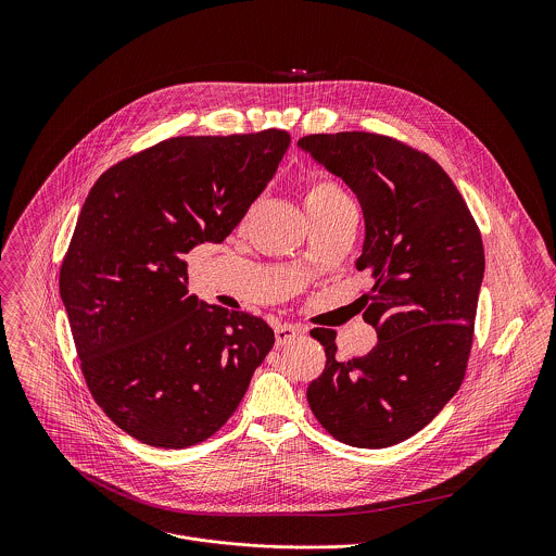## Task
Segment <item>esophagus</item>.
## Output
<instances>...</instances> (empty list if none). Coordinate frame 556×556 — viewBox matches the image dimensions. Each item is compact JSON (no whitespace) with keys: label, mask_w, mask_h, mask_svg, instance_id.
<instances>
[{"label":"esophagus","mask_w":556,"mask_h":556,"mask_svg":"<svg viewBox=\"0 0 556 556\" xmlns=\"http://www.w3.org/2000/svg\"><path fill=\"white\" fill-rule=\"evenodd\" d=\"M274 331H276V344H278V346H282V344L291 342L295 336H300L304 329H302V327H298V325H289V323H285V325H278Z\"/></svg>","instance_id":"esophagus-1"}]
</instances>
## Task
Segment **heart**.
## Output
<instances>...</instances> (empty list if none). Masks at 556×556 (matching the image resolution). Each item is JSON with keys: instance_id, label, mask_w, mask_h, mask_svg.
<instances>
[{"instance_id": "obj_1", "label": "heart", "mask_w": 556, "mask_h": 556, "mask_svg": "<svg viewBox=\"0 0 556 556\" xmlns=\"http://www.w3.org/2000/svg\"><path fill=\"white\" fill-rule=\"evenodd\" d=\"M349 197L329 179H313L304 192V205L313 216H318L340 203H346Z\"/></svg>"}]
</instances>
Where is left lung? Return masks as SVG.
Returning a JSON list of instances; mask_svg holds the SVG:
<instances>
[{
    "label": "left lung",
    "mask_w": 556,
    "mask_h": 556,
    "mask_svg": "<svg viewBox=\"0 0 556 556\" xmlns=\"http://www.w3.org/2000/svg\"><path fill=\"white\" fill-rule=\"evenodd\" d=\"M357 197L366 238L355 267L370 271L364 320L377 346L336 359V333L318 331L325 370L308 386L320 426L353 447L381 450L428 426L465 379L483 280L476 220L430 159L372 132L298 141Z\"/></svg>",
    "instance_id": "8db88e82"
}]
</instances>
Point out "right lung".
<instances>
[{"label": "right lung", "instance_id": "1", "mask_svg": "<svg viewBox=\"0 0 556 556\" xmlns=\"http://www.w3.org/2000/svg\"><path fill=\"white\" fill-rule=\"evenodd\" d=\"M289 146L276 128L173 137L104 170L80 207L60 295L91 396L146 445L210 439L274 346L263 318L188 293L184 254L231 236Z\"/></svg>", "mask_w": 556, "mask_h": 556}]
</instances>
